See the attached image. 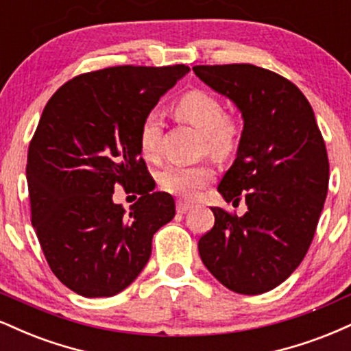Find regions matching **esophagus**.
Masks as SVG:
<instances>
[{"label":"esophagus","mask_w":351,"mask_h":351,"mask_svg":"<svg viewBox=\"0 0 351 351\" xmlns=\"http://www.w3.org/2000/svg\"><path fill=\"white\" fill-rule=\"evenodd\" d=\"M191 208V204L184 203V201H178V203H176V213H178V215H184V213H188Z\"/></svg>","instance_id":"obj_1"}]
</instances>
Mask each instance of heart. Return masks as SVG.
<instances>
[{"label":"heart","mask_w":351,"mask_h":351,"mask_svg":"<svg viewBox=\"0 0 351 351\" xmlns=\"http://www.w3.org/2000/svg\"><path fill=\"white\" fill-rule=\"evenodd\" d=\"M173 114L181 122L195 127L204 135L208 150L215 155H228L236 147L237 123L226 115V108L215 95L203 90L186 92L173 106ZM162 122L155 114L143 119L138 130V147L145 158H153L158 148ZM215 180V171L208 165L195 167H171L160 173V186L171 195L193 199L204 186Z\"/></svg>","instance_id":"heart-1"}]
</instances>
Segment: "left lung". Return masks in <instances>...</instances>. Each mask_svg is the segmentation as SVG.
Here are the masks:
<instances>
[{"label": "left lung", "mask_w": 351, "mask_h": 351, "mask_svg": "<svg viewBox=\"0 0 351 351\" xmlns=\"http://www.w3.org/2000/svg\"><path fill=\"white\" fill-rule=\"evenodd\" d=\"M195 74L243 117L236 160L217 191L245 201L244 216L221 208L199 239L203 264L229 291H272L307 254L328 191V156L308 100L276 72L252 64L196 66Z\"/></svg>", "instance_id": "left-lung-1"}]
</instances>
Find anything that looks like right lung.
Returning <instances> with one entry per match:
<instances>
[{
    "label": "right lung",
    "instance_id": "obj_1",
    "mask_svg": "<svg viewBox=\"0 0 351 351\" xmlns=\"http://www.w3.org/2000/svg\"><path fill=\"white\" fill-rule=\"evenodd\" d=\"M189 67L119 66L74 77L44 107L26 165L31 223L54 276L84 297H112L143 271L153 234L175 217L153 191L138 147L143 119ZM115 184L141 195L125 212Z\"/></svg>",
    "mask_w": 351,
    "mask_h": 351
}]
</instances>
